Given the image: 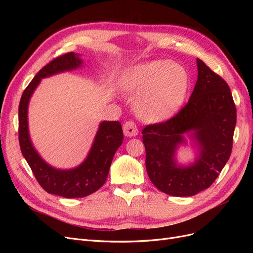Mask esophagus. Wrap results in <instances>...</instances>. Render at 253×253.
<instances>
[{
  "label": "esophagus",
  "mask_w": 253,
  "mask_h": 253,
  "mask_svg": "<svg viewBox=\"0 0 253 253\" xmlns=\"http://www.w3.org/2000/svg\"><path fill=\"white\" fill-rule=\"evenodd\" d=\"M124 133L126 137H134L138 134V128L133 121H126L124 125Z\"/></svg>",
  "instance_id": "1"
}]
</instances>
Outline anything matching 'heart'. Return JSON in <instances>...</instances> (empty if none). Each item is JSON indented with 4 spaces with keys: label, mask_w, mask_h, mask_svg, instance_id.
<instances>
[{
    "label": "heart",
    "mask_w": 253,
    "mask_h": 253,
    "mask_svg": "<svg viewBox=\"0 0 253 253\" xmlns=\"http://www.w3.org/2000/svg\"><path fill=\"white\" fill-rule=\"evenodd\" d=\"M189 78L180 64L154 60L133 66L126 72L121 86L133 96L134 109L147 121L171 118L185 100Z\"/></svg>",
    "instance_id": "heart-1"
}]
</instances>
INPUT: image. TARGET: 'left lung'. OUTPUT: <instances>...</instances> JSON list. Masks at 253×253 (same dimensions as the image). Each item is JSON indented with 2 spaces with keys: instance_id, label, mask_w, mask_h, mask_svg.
<instances>
[{
  "instance_id": "left-lung-1",
  "label": "left lung",
  "mask_w": 253,
  "mask_h": 253,
  "mask_svg": "<svg viewBox=\"0 0 253 253\" xmlns=\"http://www.w3.org/2000/svg\"><path fill=\"white\" fill-rule=\"evenodd\" d=\"M188 103L171 119L142 129L145 168L151 181L172 196H193L209 188L230 157L236 108L227 82L202 60ZM190 134L199 148L189 166L175 163V149Z\"/></svg>"
}]
</instances>
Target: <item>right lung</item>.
<instances>
[{"label":"right lung","instance_id":"1","mask_svg":"<svg viewBox=\"0 0 253 253\" xmlns=\"http://www.w3.org/2000/svg\"><path fill=\"white\" fill-rule=\"evenodd\" d=\"M82 66L78 53L68 52L45 65L23 91L19 105V142L23 156L36 179L47 193L66 198L84 197L101 188L108 178L115 153L124 140L119 121H102L85 160L70 170L56 169L38 154L28 132L27 109L30 97L43 78Z\"/></svg>","mask_w":253,"mask_h":253}]
</instances>
